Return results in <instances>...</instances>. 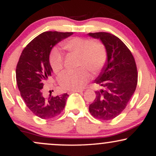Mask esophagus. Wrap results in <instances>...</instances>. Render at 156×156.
<instances>
[{"instance_id": "obj_1", "label": "esophagus", "mask_w": 156, "mask_h": 156, "mask_svg": "<svg viewBox=\"0 0 156 156\" xmlns=\"http://www.w3.org/2000/svg\"><path fill=\"white\" fill-rule=\"evenodd\" d=\"M83 92V91L79 90V89H78V90H71V91H69V92H68V94H72V93H75V92L80 93V92Z\"/></svg>"}]
</instances>
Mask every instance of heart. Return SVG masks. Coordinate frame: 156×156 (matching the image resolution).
<instances>
[{
  "mask_svg": "<svg viewBox=\"0 0 156 156\" xmlns=\"http://www.w3.org/2000/svg\"><path fill=\"white\" fill-rule=\"evenodd\" d=\"M63 49L73 54L79 55V65L88 68L93 74H97L104 67L107 52L103 43L80 37H73L62 44ZM50 64L55 74H60L64 69L62 53L54 51L50 57ZM85 67L68 71L61 76L59 82L62 88L67 90L82 89L90 79V73Z\"/></svg>",
  "mask_w": 156,
  "mask_h": 156,
  "instance_id": "b5f03b06",
  "label": "heart"
}]
</instances>
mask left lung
<instances>
[{
    "label": "left lung",
    "mask_w": 156,
    "mask_h": 156,
    "mask_svg": "<svg viewBox=\"0 0 156 156\" xmlns=\"http://www.w3.org/2000/svg\"><path fill=\"white\" fill-rule=\"evenodd\" d=\"M105 46L107 60L94 83L101 86L89 110L94 117L111 120L125 108L137 85L136 64L131 52L116 36L106 32L89 33Z\"/></svg>",
    "instance_id": "left-lung-1"
}]
</instances>
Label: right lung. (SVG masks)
<instances>
[{
	"label": "right lung",
	"mask_w": 156,
	"mask_h": 156,
	"mask_svg": "<svg viewBox=\"0 0 156 156\" xmlns=\"http://www.w3.org/2000/svg\"><path fill=\"white\" fill-rule=\"evenodd\" d=\"M73 34V32H43L27 44L19 58L16 80L20 95L30 111L41 119L56 117L65 106L69 96L67 93L46 99L42 89L53 72L49 61L52 48Z\"/></svg>",
	"instance_id": "add662e5"
}]
</instances>
